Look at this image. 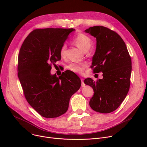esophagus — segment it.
<instances>
[{
	"label": "esophagus",
	"instance_id": "obj_1",
	"mask_svg": "<svg viewBox=\"0 0 147 147\" xmlns=\"http://www.w3.org/2000/svg\"><path fill=\"white\" fill-rule=\"evenodd\" d=\"M80 80H81V81H82V87H84V86H85V84L84 83V82H83L84 79L82 78H80Z\"/></svg>",
	"mask_w": 147,
	"mask_h": 147
}]
</instances>
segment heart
I'll list each match as a JSON object with an SVG mask.
<instances>
[{"label":"heart","instance_id":"obj_1","mask_svg":"<svg viewBox=\"0 0 147 147\" xmlns=\"http://www.w3.org/2000/svg\"><path fill=\"white\" fill-rule=\"evenodd\" d=\"M74 42L76 45L78 46L83 51H85L87 49H89L91 45V39L86 34L83 33H79L74 38ZM60 55L62 57H65L67 54V45L65 43L63 44L61 46L59 50ZM86 67V65L84 64H79L76 63H71L68 66V68L69 70L76 73L81 74L83 73L84 68Z\"/></svg>","mask_w":147,"mask_h":147}]
</instances>
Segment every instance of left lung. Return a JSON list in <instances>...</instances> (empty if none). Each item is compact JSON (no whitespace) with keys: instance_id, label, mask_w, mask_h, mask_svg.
<instances>
[{"instance_id":"left-lung-1","label":"left lung","mask_w":147,"mask_h":147,"mask_svg":"<svg viewBox=\"0 0 147 147\" xmlns=\"http://www.w3.org/2000/svg\"><path fill=\"white\" fill-rule=\"evenodd\" d=\"M85 32L96 38L90 68L94 73H103L102 79L84 80L94 92L89 105L96 112L110 113L117 109L128 93L132 61L125 42L114 31L98 26Z\"/></svg>"}]
</instances>
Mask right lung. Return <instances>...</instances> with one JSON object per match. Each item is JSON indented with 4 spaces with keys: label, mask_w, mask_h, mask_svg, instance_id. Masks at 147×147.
<instances>
[{
    "label": "right lung",
    "mask_w": 147,
    "mask_h": 147,
    "mask_svg": "<svg viewBox=\"0 0 147 147\" xmlns=\"http://www.w3.org/2000/svg\"><path fill=\"white\" fill-rule=\"evenodd\" d=\"M74 28H47L32 31L18 55V76L28 104L42 116L55 118L66 113L69 99L81 80L69 70L57 78L52 65L61 59L59 50Z\"/></svg>",
    "instance_id": "1"
}]
</instances>
